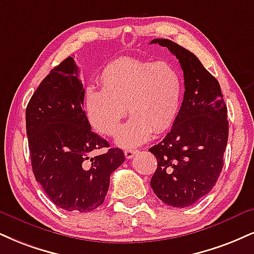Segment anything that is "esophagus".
<instances>
[{"label":"esophagus","mask_w":254,"mask_h":254,"mask_svg":"<svg viewBox=\"0 0 254 254\" xmlns=\"http://www.w3.org/2000/svg\"><path fill=\"white\" fill-rule=\"evenodd\" d=\"M137 151L138 150H133V149H127V150L124 151V155L125 157L127 158V160H130V158H132L135 155L137 154Z\"/></svg>","instance_id":"esophagus-1"}]
</instances>
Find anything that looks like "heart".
Returning a JSON list of instances; mask_svg holds the SVG:
<instances>
[{
  "instance_id": "b5f03b06",
  "label": "heart",
  "mask_w": 254,
  "mask_h": 254,
  "mask_svg": "<svg viewBox=\"0 0 254 254\" xmlns=\"http://www.w3.org/2000/svg\"><path fill=\"white\" fill-rule=\"evenodd\" d=\"M100 90L88 88L85 112L97 132L114 137L127 114L131 118L117 137L122 148H133L166 132L179 116L181 77L166 61L117 59L100 74Z\"/></svg>"
}]
</instances>
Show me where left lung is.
Instances as JSON below:
<instances>
[{
	"instance_id": "8db88e82",
	"label": "left lung",
	"mask_w": 254,
	"mask_h": 254,
	"mask_svg": "<svg viewBox=\"0 0 254 254\" xmlns=\"http://www.w3.org/2000/svg\"><path fill=\"white\" fill-rule=\"evenodd\" d=\"M150 44L172 52L185 78V96L172 130L149 149L157 160L150 186L162 202L183 208L208 194L218 181L228 139L227 106L219 81L191 52L168 39Z\"/></svg>"
}]
</instances>
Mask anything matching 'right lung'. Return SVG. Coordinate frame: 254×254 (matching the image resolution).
Instances as JSON below:
<instances>
[{
    "instance_id": "add662e5",
    "label": "right lung",
    "mask_w": 254,
    "mask_h": 254,
    "mask_svg": "<svg viewBox=\"0 0 254 254\" xmlns=\"http://www.w3.org/2000/svg\"><path fill=\"white\" fill-rule=\"evenodd\" d=\"M80 69L66 58L50 72L26 109L33 173L50 200L67 212H91L105 200L110 176L124 152L91 130L84 106Z\"/></svg>"
}]
</instances>
